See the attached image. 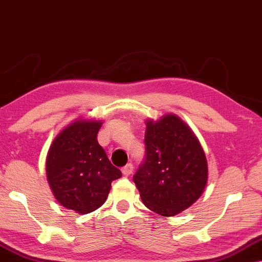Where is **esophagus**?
<instances>
[{"label":"esophagus","instance_id":"1","mask_svg":"<svg viewBox=\"0 0 262 262\" xmlns=\"http://www.w3.org/2000/svg\"><path fill=\"white\" fill-rule=\"evenodd\" d=\"M133 169H134V167H133V164L129 163V164H127L126 166L122 167V173L124 176H129V174H132Z\"/></svg>","mask_w":262,"mask_h":262}]
</instances>
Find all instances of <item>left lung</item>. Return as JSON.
<instances>
[{"instance_id":"left-lung-1","label":"left lung","mask_w":262,"mask_h":262,"mask_svg":"<svg viewBox=\"0 0 262 262\" xmlns=\"http://www.w3.org/2000/svg\"><path fill=\"white\" fill-rule=\"evenodd\" d=\"M147 208L174 216L201 197L208 164L198 140L176 115L147 121L145 159L133 177Z\"/></svg>"}]
</instances>
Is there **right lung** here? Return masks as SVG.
I'll use <instances>...</instances> for the list:
<instances>
[{
  "mask_svg": "<svg viewBox=\"0 0 262 262\" xmlns=\"http://www.w3.org/2000/svg\"><path fill=\"white\" fill-rule=\"evenodd\" d=\"M101 127L97 121H76L54 139L47 154V179L54 197L79 213L98 209L113 180L122 176L97 141Z\"/></svg>",
  "mask_w": 262,
  "mask_h": 262,
  "instance_id": "add662e5",
  "label": "right lung"
}]
</instances>
